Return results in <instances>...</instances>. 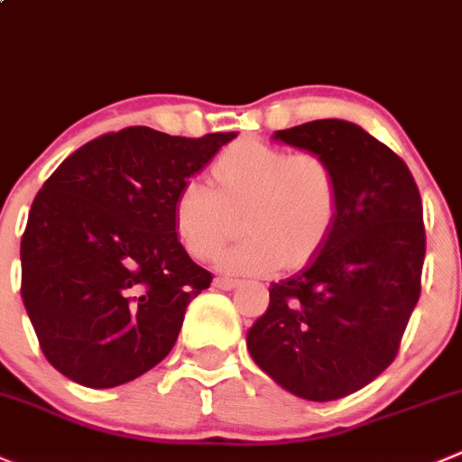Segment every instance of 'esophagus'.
Wrapping results in <instances>:
<instances>
[{
    "mask_svg": "<svg viewBox=\"0 0 462 462\" xmlns=\"http://www.w3.org/2000/svg\"><path fill=\"white\" fill-rule=\"evenodd\" d=\"M214 286H217V289H221V291H230V289H236V286H239V280H232V277L218 275L217 280H214Z\"/></svg>",
    "mask_w": 462,
    "mask_h": 462,
    "instance_id": "1",
    "label": "esophagus"
}]
</instances>
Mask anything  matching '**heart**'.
<instances>
[{
    "mask_svg": "<svg viewBox=\"0 0 462 462\" xmlns=\"http://www.w3.org/2000/svg\"><path fill=\"white\" fill-rule=\"evenodd\" d=\"M212 185L191 178L171 208L173 232L194 259H209L241 218L245 239L218 254L226 273L262 275L302 263L334 230L340 182L327 158L311 151L241 140L212 164Z\"/></svg>",
    "mask_w": 462,
    "mask_h": 462,
    "instance_id": "obj_1",
    "label": "heart"
}]
</instances>
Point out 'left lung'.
Instances as JSON below:
<instances>
[{"label":"left lung","instance_id":"left-lung-1","mask_svg":"<svg viewBox=\"0 0 462 462\" xmlns=\"http://www.w3.org/2000/svg\"><path fill=\"white\" fill-rule=\"evenodd\" d=\"M275 140L329 160L340 209L311 262L271 284L248 352L284 391L340 400L377 379L400 352L422 291V199L404 160L356 124L316 119L277 131Z\"/></svg>","mask_w":462,"mask_h":462}]
</instances>
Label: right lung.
Wrapping results in <instances>:
<instances>
[{
  "mask_svg": "<svg viewBox=\"0 0 462 462\" xmlns=\"http://www.w3.org/2000/svg\"><path fill=\"white\" fill-rule=\"evenodd\" d=\"M235 137L131 126L47 178L22 235V300L58 373L115 388L171 352L187 304L212 284L173 232V199Z\"/></svg>",
  "mask_w": 462,
  "mask_h": 462,
  "instance_id": "add662e5",
  "label": "right lung"
}]
</instances>
